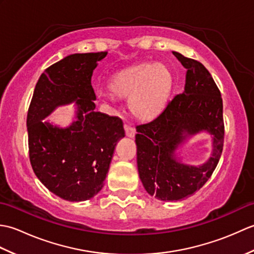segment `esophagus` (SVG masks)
Wrapping results in <instances>:
<instances>
[{"instance_id":"1","label":"esophagus","mask_w":254,"mask_h":254,"mask_svg":"<svg viewBox=\"0 0 254 254\" xmlns=\"http://www.w3.org/2000/svg\"><path fill=\"white\" fill-rule=\"evenodd\" d=\"M124 131H126V135L127 137H134V135H135V128L127 126V124L124 126Z\"/></svg>"}]
</instances>
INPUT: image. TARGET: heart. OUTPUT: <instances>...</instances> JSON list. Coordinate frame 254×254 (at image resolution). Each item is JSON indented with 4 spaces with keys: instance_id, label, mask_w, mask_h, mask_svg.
<instances>
[{
    "instance_id": "obj_1",
    "label": "heart",
    "mask_w": 254,
    "mask_h": 254,
    "mask_svg": "<svg viewBox=\"0 0 254 254\" xmlns=\"http://www.w3.org/2000/svg\"><path fill=\"white\" fill-rule=\"evenodd\" d=\"M174 86V76L163 63H141L121 69L111 77L106 98L128 99L132 115L138 120H152L164 110Z\"/></svg>"
}]
</instances>
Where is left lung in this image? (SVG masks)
<instances>
[{"label": "left lung", "mask_w": 254, "mask_h": 254, "mask_svg": "<svg viewBox=\"0 0 254 254\" xmlns=\"http://www.w3.org/2000/svg\"><path fill=\"white\" fill-rule=\"evenodd\" d=\"M174 56L187 68L182 94L175 96L152 122L136 127L137 169L145 190L160 201H179L199 190L219 161L224 145L223 99L202 63ZM199 131L213 135L212 156L201 166L183 164L175 152Z\"/></svg>", "instance_id": "1"}]
</instances>
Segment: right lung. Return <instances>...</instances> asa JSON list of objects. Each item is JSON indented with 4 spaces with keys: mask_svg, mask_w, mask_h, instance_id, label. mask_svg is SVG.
<instances>
[{
    "mask_svg": "<svg viewBox=\"0 0 254 254\" xmlns=\"http://www.w3.org/2000/svg\"><path fill=\"white\" fill-rule=\"evenodd\" d=\"M107 53H75L52 64L38 79L27 115L35 175L69 202L86 201L101 190L116 145L126 135L120 118L95 111L91 76ZM72 102L77 112L71 126L43 121L58 106Z\"/></svg>",
    "mask_w": 254,
    "mask_h": 254,
    "instance_id": "1",
    "label": "right lung"
}]
</instances>
